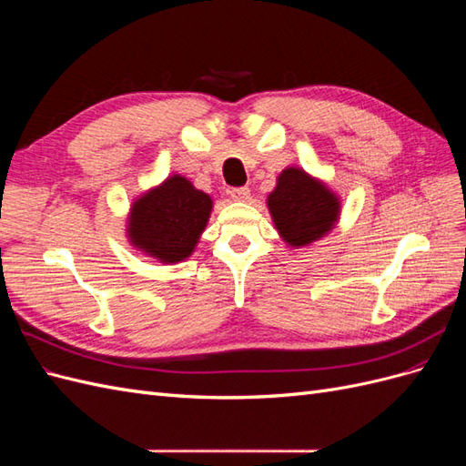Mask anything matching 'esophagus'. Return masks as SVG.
Masks as SVG:
<instances>
[{
	"instance_id": "34e87169",
	"label": "esophagus",
	"mask_w": 466,
	"mask_h": 466,
	"mask_svg": "<svg viewBox=\"0 0 466 466\" xmlns=\"http://www.w3.org/2000/svg\"><path fill=\"white\" fill-rule=\"evenodd\" d=\"M229 196L235 200V202H247L248 196H250V190L247 187H241V188H231L229 190Z\"/></svg>"
}]
</instances>
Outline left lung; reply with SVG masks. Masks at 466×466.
<instances>
[{
  "label": "left lung",
  "mask_w": 466,
  "mask_h": 466,
  "mask_svg": "<svg viewBox=\"0 0 466 466\" xmlns=\"http://www.w3.org/2000/svg\"><path fill=\"white\" fill-rule=\"evenodd\" d=\"M266 204L279 237L293 248L319 241L340 216L338 196L299 167L279 173Z\"/></svg>",
  "instance_id": "left-lung-1"
}]
</instances>
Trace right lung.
Masks as SVG:
<instances>
[{"label":"right lung","mask_w":466,"mask_h":466,"mask_svg":"<svg viewBox=\"0 0 466 466\" xmlns=\"http://www.w3.org/2000/svg\"><path fill=\"white\" fill-rule=\"evenodd\" d=\"M209 196L180 175L168 177L132 204L128 216L130 243L163 264L188 258L204 233L209 214Z\"/></svg>","instance_id":"add662e5"}]
</instances>
